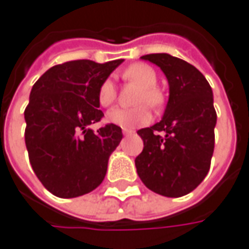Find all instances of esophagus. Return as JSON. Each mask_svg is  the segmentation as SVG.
Returning <instances> with one entry per match:
<instances>
[{
  "mask_svg": "<svg viewBox=\"0 0 249 249\" xmlns=\"http://www.w3.org/2000/svg\"><path fill=\"white\" fill-rule=\"evenodd\" d=\"M122 131H123V134H124V136H131V134H134V130L123 129Z\"/></svg>",
  "mask_w": 249,
  "mask_h": 249,
  "instance_id": "34e87169",
  "label": "esophagus"
}]
</instances>
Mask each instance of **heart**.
<instances>
[{"label": "heart", "mask_w": 249, "mask_h": 249, "mask_svg": "<svg viewBox=\"0 0 249 249\" xmlns=\"http://www.w3.org/2000/svg\"><path fill=\"white\" fill-rule=\"evenodd\" d=\"M123 77L126 80L134 82L142 86L140 91L137 102H148L152 107H159L162 104V94L155 86L158 82L155 71L145 63H134L123 72ZM97 100L102 108L110 107L116 100V87L112 79H105L101 83L97 92ZM107 120L123 129H134L148 123L151 120V112L147 105H137L134 108H115L108 112Z\"/></svg>", "instance_id": "b5f03b06"}]
</instances>
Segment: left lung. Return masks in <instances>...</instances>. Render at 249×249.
<instances>
[{
  "label": "left lung",
  "mask_w": 249,
  "mask_h": 249,
  "mask_svg": "<svg viewBox=\"0 0 249 249\" xmlns=\"http://www.w3.org/2000/svg\"><path fill=\"white\" fill-rule=\"evenodd\" d=\"M169 83L163 118L137 131L144 141L136 158L141 181L151 191L177 198L201 184L211 167L215 148L216 110L213 94L204 74L169 53H149Z\"/></svg>",
  "instance_id": "left-lung-1"
}]
</instances>
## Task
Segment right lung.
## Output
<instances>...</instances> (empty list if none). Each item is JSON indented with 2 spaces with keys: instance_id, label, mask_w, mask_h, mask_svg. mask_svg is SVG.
I'll return each instance as SVG.
<instances>
[{
  "instance_id": "obj_1",
  "label": "right lung",
  "mask_w": 249,
  "mask_h": 249,
  "mask_svg": "<svg viewBox=\"0 0 249 249\" xmlns=\"http://www.w3.org/2000/svg\"><path fill=\"white\" fill-rule=\"evenodd\" d=\"M123 59H79L55 65L34 83L24 109V141L36 176L59 198H74L100 186L108 159L123 137L116 124L97 131L104 116L97 92Z\"/></svg>"
}]
</instances>
